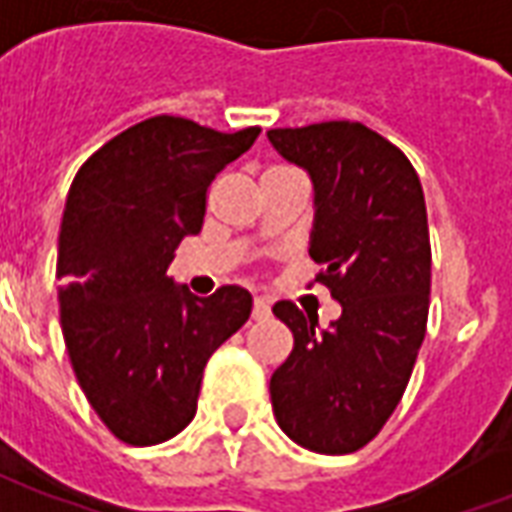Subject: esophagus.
<instances>
[{
  "label": "esophagus",
  "instance_id": "1",
  "mask_svg": "<svg viewBox=\"0 0 512 512\" xmlns=\"http://www.w3.org/2000/svg\"><path fill=\"white\" fill-rule=\"evenodd\" d=\"M268 312H271V301L268 299H255V304H252V318L255 321H263V318H268Z\"/></svg>",
  "mask_w": 512,
  "mask_h": 512
}]
</instances>
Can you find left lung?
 Wrapping results in <instances>:
<instances>
[{"label":"left lung","instance_id":"obj_1","mask_svg":"<svg viewBox=\"0 0 512 512\" xmlns=\"http://www.w3.org/2000/svg\"><path fill=\"white\" fill-rule=\"evenodd\" d=\"M268 139L310 172L315 282L343 307L329 329H318V318L293 301L274 304L293 332V351L271 376V406L296 444L345 455L376 439L392 417L425 340V194L406 153L362 123L271 128Z\"/></svg>","mask_w":512,"mask_h":512}]
</instances>
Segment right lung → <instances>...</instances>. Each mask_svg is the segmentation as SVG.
I'll use <instances>...</instances> for the list:
<instances>
[{"instance_id": "add662e5", "label": "right lung", "mask_w": 512, "mask_h": 512, "mask_svg": "<svg viewBox=\"0 0 512 512\" xmlns=\"http://www.w3.org/2000/svg\"><path fill=\"white\" fill-rule=\"evenodd\" d=\"M257 134L158 115L109 139L73 178L57 252L62 334L90 406L126 444L178 436L211 354L249 321V290L197 299L167 268L202 230L211 180Z\"/></svg>"}]
</instances>
